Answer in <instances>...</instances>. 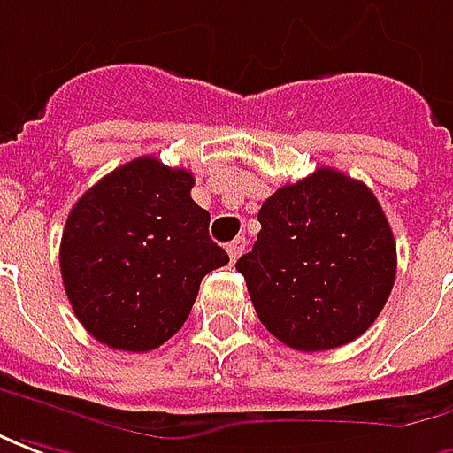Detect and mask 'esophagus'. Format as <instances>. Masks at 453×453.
<instances>
[{"label": "esophagus", "instance_id": "1", "mask_svg": "<svg viewBox=\"0 0 453 453\" xmlns=\"http://www.w3.org/2000/svg\"><path fill=\"white\" fill-rule=\"evenodd\" d=\"M243 249H246V239H243V236H239V239H234V242L229 243V246H226V253H229V258H232V263L236 261L239 256H242Z\"/></svg>", "mask_w": 453, "mask_h": 453}]
</instances>
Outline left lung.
Instances as JSON below:
<instances>
[{"label": "left lung", "mask_w": 453, "mask_h": 453, "mask_svg": "<svg viewBox=\"0 0 453 453\" xmlns=\"http://www.w3.org/2000/svg\"><path fill=\"white\" fill-rule=\"evenodd\" d=\"M236 261L263 326L295 351H329L375 322L397 271L395 239L364 182L317 168L263 202Z\"/></svg>", "instance_id": "8db88e82"}]
</instances>
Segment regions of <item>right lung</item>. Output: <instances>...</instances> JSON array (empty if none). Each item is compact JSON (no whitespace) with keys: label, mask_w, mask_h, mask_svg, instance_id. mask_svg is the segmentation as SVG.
I'll return each mask as SVG.
<instances>
[{"label":"right lung","mask_w":453,"mask_h":453,"mask_svg":"<svg viewBox=\"0 0 453 453\" xmlns=\"http://www.w3.org/2000/svg\"><path fill=\"white\" fill-rule=\"evenodd\" d=\"M190 170L143 156L111 170L67 214L60 275L82 326L121 351H153L180 329L202 278L229 263Z\"/></svg>","instance_id":"add662e5"}]
</instances>
